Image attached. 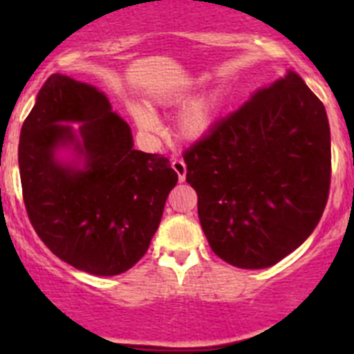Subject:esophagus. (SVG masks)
<instances>
[{"mask_svg": "<svg viewBox=\"0 0 354 354\" xmlns=\"http://www.w3.org/2000/svg\"><path fill=\"white\" fill-rule=\"evenodd\" d=\"M171 168L175 170V174H177V177H179V180L183 183L184 179H186V162L183 161V159L175 158L174 161H171Z\"/></svg>", "mask_w": 354, "mask_h": 354, "instance_id": "obj_1", "label": "esophagus"}]
</instances>
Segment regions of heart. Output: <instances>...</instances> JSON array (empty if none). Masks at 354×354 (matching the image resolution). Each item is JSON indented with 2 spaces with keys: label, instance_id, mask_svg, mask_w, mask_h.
Instances as JSON below:
<instances>
[{
  "label": "heart",
  "instance_id": "1",
  "mask_svg": "<svg viewBox=\"0 0 354 354\" xmlns=\"http://www.w3.org/2000/svg\"><path fill=\"white\" fill-rule=\"evenodd\" d=\"M192 95L187 86H179V88L167 90V92L159 93L154 97V101L162 106H177L183 104L187 97ZM136 126L142 131H156L158 129V117L154 111L143 104H134L131 109ZM218 115V99L214 95L211 97H200L195 99L187 106H184L183 111L177 117L175 122V129L180 138L186 142H196V140L204 138L205 134L212 129Z\"/></svg>",
  "mask_w": 354,
  "mask_h": 354
}]
</instances>
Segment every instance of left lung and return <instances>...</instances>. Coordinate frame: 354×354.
Wrapping results in <instances>:
<instances>
[{
    "mask_svg": "<svg viewBox=\"0 0 354 354\" xmlns=\"http://www.w3.org/2000/svg\"><path fill=\"white\" fill-rule=\"evenodd\" d=\"M184 161L212 252L243 270L270 268L314 232L326 207V109L289 71L216 122Z\"/></svg>",
    "mask_w": 354,
    "mask_h": 354,
    "instance_id": "obj_1",
    "label": "left lung"
}]
</instances>
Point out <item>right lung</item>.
<instances>
[{
    "label": "right lung",
    "instance_id": "right-lung-1",
    "mask_svg": "<svg viewBox=\"0 0 354 354\" xmlns=\"http://www.w3.org/2000/svg\"><path fill=\"white\" fill-rule=\"evenodd\" d=\"M62 148L77 158L62 162ZM19 171L44 245L97 277L124 273L145 255L179 179L168 158L134 149L131 127L104 93L64 74L48 77L24 120Z\"/></svg>",
    "mask_w": 354,
    "mask_h": 354
}]
</instances>
